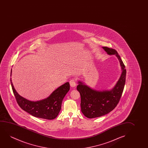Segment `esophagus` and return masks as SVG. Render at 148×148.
Segmentation results:
<instances>
[{
    "label": "esophagus",
    "instance_id": "34e87169",
    "mask_svg": "<svg viewBox=\"0 0 148 148\" xmlns=\"http://www.w3.org/2000/svg\"><path fill=\"white\" fill-rule=\"evenodd\" d=\"M70 83V85L72 87H75L76 86V81L74 79H72L69 82Z\"/></svg>",
    "mask_w": 148,
    "mask_h": 148
}]
</instances>
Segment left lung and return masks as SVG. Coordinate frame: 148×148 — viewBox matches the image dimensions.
<instances>
[{
  "label": "left lung",
  "mask_w": 148,
  "mask_h": 148,
  "mask_svg": "<svg viewBox=\"0 0 148 148\" xmlns=\"http://www.w3.org/2000/svg\"><path fill=\"white\" fill-rule=\"evenodd\" d=\"M103 48L108 55H115L117 57L121 67V74L115 86L110 90H93L78 81L77 89L81 97V112L88 118L101 117L114 109L119 101L125 83V67L117 51L108 47Z\"/></svg>",
  "instance_id": "1"
}]
</instances>
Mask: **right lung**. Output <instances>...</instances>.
I'll return each mask as SVG.
<instances>
[{
    "mask_svg": "<svg viewBox=\"0 0 148 148\" xmlns=\"http://www.w3.org/2000/svg\"><path fill=\"white\" fill-rule=\"evenodd\" d=\"M10 83L17 103L21 109L34 117L45 119L52 120L57 117L61 110L63 99L70 89L69 83L66 82L53 91L47 99L30 101L18 95L14 89L11 78Z\"/></svg>",
    "mask_w": 148,
    "mask_h": 148,
    "instance_id": "right-lung-1",
    "label": "right lung"
}]
</instances>
